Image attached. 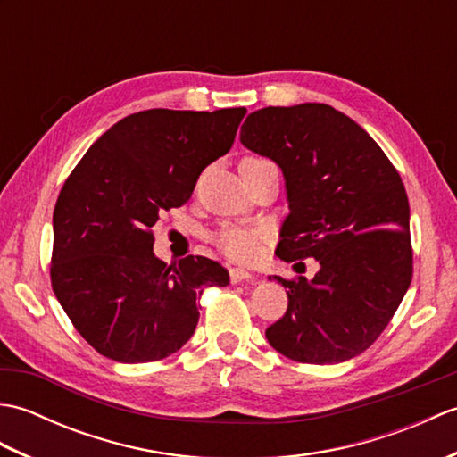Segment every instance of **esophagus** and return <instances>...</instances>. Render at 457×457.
Segmentation results:
<instances>
[{
	"label": "esophagus",
	"instance_id": "obj_1",
	"mask_svg": "<svg viewBox=\"0 0 457 457\" xmlns=\"http://www.w3.org/2000/svg\"><path fill=\"white\" fill-rule=\"evenodd\" d=\"M229 278L231 283H244V280H253L255 277L249 273V270L241 269V267H231L229 269Z\"/></svg>",
	"mask_w": 457,
	"mask_h": 457
}]
</instances>
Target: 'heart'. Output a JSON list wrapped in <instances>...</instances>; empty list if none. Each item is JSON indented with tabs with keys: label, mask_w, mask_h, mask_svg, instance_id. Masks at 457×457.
<instances>
[{
	"label": "heart",
	"mask_w": 457,
	"mask_h": 457,
	"mask_svg": "<svg viewBox=\"0 0 457 457\" xmlns=\"http://www.w3.org/2000/svg\"><path fill=\"white\" fill-rule=\"evenodd\" d=\"M244 161L259 162L265 159L247 157ZM212 239L226 257L237 261V263H251V261H255L261 255V251H263L267 229L261 226H223L213 234Z\"/></svg>",
	"instance_id": "obj_1"
}]
</instances>
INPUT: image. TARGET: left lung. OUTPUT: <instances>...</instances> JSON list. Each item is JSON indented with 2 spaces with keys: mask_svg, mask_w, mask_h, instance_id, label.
I'll list each match as a JSON object with an SVG mask.
<instances>
[{
  "mask_svg": "<svg viewBox=\"0 0 457 457\" xmlns=\"http://www.w3.org/2000/svg\"><path fill=\"white\" fill-rule=\"evenodd\" d=\"M239 139L283 170L290 212L277 255L320 263L310 280L273 277L288 288V308L267 328L269 344L316 365L363 353L412 278L411 210L399 172L361 125L326 104L257 110Z\"/></svg>",
  "mask_w": 457,
  "mask_h": 457,
  "instance_id": "1",
  "label": "left lung"
}]
</instances>
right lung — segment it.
I'll use <instances>...</instances> for the list:
<instances>
[{
    "label": "right lung",
    "mask_w": 457,
    "mask_h": 457,
    "mask_svg": "<svg viewBox=\"0 0 457 457\" xmlns=\"http://www.w3.org/2000/svg\"><path fill=\"white\" fill-rule=\"evenodd\" d=\"M245 108L147 110L105 131L58 194L53 290L96 352L118 363L169 357L192 337L206 287L229 273L206 257L153 253L159 213L192 196L200 172L234 145Z\"/></svg>",
    "instance_id": "right-lung-1"
}]
</instances>
